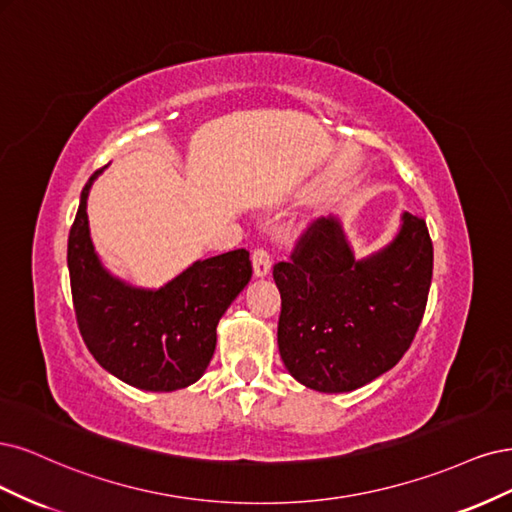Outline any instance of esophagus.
Here are the masks:
<instances>
[{
	"label": "esophagus",
	"instance_id": "1",
	"mask_svg": "<svg viewBox=\"0 0 512 512\" xmlns=\"http://www.w3.org/2000/svg\"><path fill=\"white\" fill-rule=\"evenodd\" d=\"M270 268H272V259H270V253L266 249H255L253 251V270H255V276L257 278H263L270 274Z\"/></svg>",
	"mask_w": 512,
	"mask_h": 512
}]
</instances>
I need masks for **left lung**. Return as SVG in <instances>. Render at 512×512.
I'll use <instances>...</instances> for the list:
<instances>
[{
	"label": "left lung",
	"instance_id": "obj_1",
	"mask_svg": "<svg viewBox=\"0 0 512 512\" xmlns=\"http://www.w3.org/2000/svg\"><path fill=\"white\" fill-rule=\"evenodd\" d=\"M432 270L430 232L410 212L398 236L364 259H355L336 217L310 223L272 272L289 374L315 391L344 393L391 370L421 325Z\"/></svg>",
	"mask_w": 512,
	"mask_h": 512
}]
</instances>
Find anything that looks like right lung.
<instances>
[{"instance_id":"right-lung-1","label":"right lung","mask_w":512,"mask_h":512,"mask_svg":"<svg viewBox=\"0 0 512 512\" xmlns=\"http://www.w3.org/2000/svg\"><path fill=\"white\" fill-rule=\"evenodd\" d=\"M80 193L68 238V268L80 336L97 364L144 391H176L200 378L217 346V325L249 285V251L195 261L159 289H140L112 276L95 253L87 197Z\"/></svg>"}]
</instances>
